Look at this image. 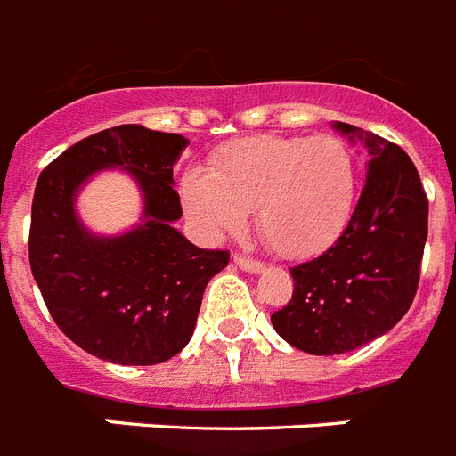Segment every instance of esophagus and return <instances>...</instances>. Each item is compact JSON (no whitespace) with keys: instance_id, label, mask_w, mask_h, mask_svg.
<instances>
[{"instance_id":"1","label":"esophagus","mask_w":456,"mask_h":456,"mask_svg":"<svg viewBox=\"0 0 456 456\" xmlns=\"http://www.w3.org/2000/svg\"><path fill=\"white\" fill-rule=\"evenodd\" d=\"M233 264H236V266L245 273H259L261 268H264V264H261V261L248 259V256H243V255L233 256Z\"/></svg>"}]
</instances>
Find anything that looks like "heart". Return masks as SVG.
Returning <instances> with one entry per match:
<instances>
[{
  "label": "heart",
  "mask_w": 456,
  "mask_h": 456,
  "mask_svg": "<svg viewBox=\"0 0 456 456\" xmlns=\"http://www.w3.org/2000/svg\"><path fill=\"white\" fill-rule=\"evenodd\" d=\"M188 216L208 239L248 224L273 250L305 256L323 250L346 224L355 197V162L339 137L256 134L232 142L211 169H190L181 181Z\"/></svg>",
  "instance_id": "obj_1"
}]
</instances>
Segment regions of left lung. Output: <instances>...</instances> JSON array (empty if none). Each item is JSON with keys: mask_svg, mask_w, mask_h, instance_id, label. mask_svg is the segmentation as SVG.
Returning a JSON list of instances; mask_svg holds the SVG:
<instances>
[{"mask_svg": "<svg viewBox=\"0 0 456 456\" xmlns=\"http://www.w3.org/2000/svg\"><path fill=\"white\" fill-rule=\"evenodd\" d=\"M332 128L365 146V188L335 243L291 268L294 296L271 314L291 346L338 355L393 330L409 312L427 240V201L413 160L370 130L335 121Z\"/></svg>", "mask_w": 456, "mask_h": 456, "instance_id": "8db88e82", "label": "left lung"}]
</instances>
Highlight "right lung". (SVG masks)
<instances>
[{"instance_id": "obj_1", "label": "right lung", "mask_w": 456, "mask_h": 456, "mask_svg": "<svg viewBox=\"0 0 456 456\" xmlns=\"http://www.w3.org/2000/svg\"><path fill=\"white\" fill-rule=\"evenodd\" d=\"M183 134L126 124L89 134L41 172L31 204L29 264L47 310L86 354L117 365H158L195 332L201 296L229 252L201 250L174 223L183 216L174 165ZM101 168L131 174L145 208L137 228L98 237L74 201Z\"/></svg>"}]
</instances>
